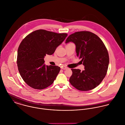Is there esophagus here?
Here are the masks:
<instances>
[{
	"mask_svg": "<svg viewBox=\"0 0 125 125\" xmlns=\"http://www.w3.org/2000/svg\"><path fill=\"white\" fill-rule=\"evenodd\" d=\"M61 69H62V70H67V68L66 67H65V66H62V67H61Z\"/></svg>",
	"mask_w": 125,
	"mask_h": 125,
	"instance_id": "obj_1",
	"label": "esophagus"
}]
</instances>
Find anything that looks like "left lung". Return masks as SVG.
I'll return each mask as SVG.
<instances>
[{"mask_svg":"<svg viewBox=\"0 0 125 125\" xmlns=\"http://www.w3.org/2000/svg\"><path fill=\"white\" fill-rule=\"evenodd\" d=\"M76 45L77 56L81 58L84 70L72 69L71 84L80 91H88L98 86L107 74L109 63L107 49L100 38L94 33L82 31L70 35L66 43Z\"/></svg>","mask_w":125,"mask_h":125,"instance_id":"1","label":"left lung"}]
</instances>
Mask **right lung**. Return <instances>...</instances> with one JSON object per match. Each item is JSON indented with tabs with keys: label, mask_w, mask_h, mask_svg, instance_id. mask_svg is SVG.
Returning a JSON list of instances; mask_svg holds the SVG:
<instances>
[{
	"label": "right lung",
	"mask_w": 125,
	"mask_h": 125,
	"mask_svg": "<svg viewBox=\"0 0 125 125\" xmlns=\"http://www.w3.org/2000/svg\"><path fill=\"white\" fill-rule=\"evenodd\" d=\"M67 36V33L39 29L23 40L18 49L17 64L20 74L28 85L42 90L53 83L60 68L45 66L44 56L53 54Z\"/></svg>",
	"instance_id": "add662e5"
}]
</instances>
